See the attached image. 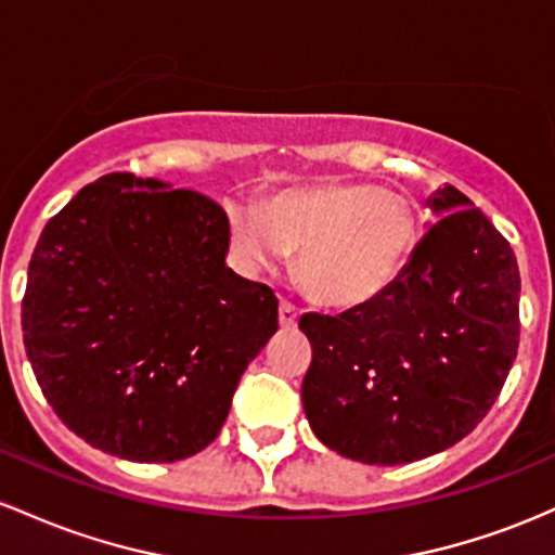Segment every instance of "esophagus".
Returning a JSON list of instances; mask_svg holds the SVG:
<instances>
[{"label": "esophagus", "mask_w": 555, "mask_h": 555, "mask_svg": "<svg viewBox=\"0 0 555 555\" xmlns=\"http://www.w3.org/2000/svg\"><path fill=\"white\" fill-rule=\"evenodd\" d=\"M278 320H280V327H283V330H294L296 322H298V311H296L294 304H288V301L280 304Z\"/></svg>", "instance_id": "1"}]
</instances>
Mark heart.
Segmentation results:
<instances>
[{
	"label": "heart",
	"mask_w": 555,
	"mask_h": 555,
	"mask_svg": "<svg viewBox=\"0 0 555 555\" xmlns=\"http://www.w3.org/2000/svg\"><path fill=\"white\" fill-rule=\"evenodd\" d=\"M230 241L248 270L296 254V283L317 307L359 309L388 294L420 244L414 204L375 183H322L278 191L261 207H228Z\"/></svg>",
	"instance_id": "heart-1"
}]
</instances>
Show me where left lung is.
Instances as JSON below:
<instances>
[{
    "label": "left lung",
    "mask_w": 555,
    "mask_h": 555,
    "mask_svg": "<svg viewBox=\"0 0 555 555\" xmlns=\"http://www.w3.org/2000/svg\"><path fill=\"white\" fill-rule=\"evenodd\" d=\"M393 288L338 317L304 314L309 427L361 464L420 462L490 412L519 346V267L508 241L453 185Z\"/></svg>",
    "instance_id": "1"
}]
</instances>
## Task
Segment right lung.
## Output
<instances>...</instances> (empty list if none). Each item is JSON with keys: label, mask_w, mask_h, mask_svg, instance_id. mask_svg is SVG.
Masks as SVG:
<instances>
[{"label": "right lung", "mask_w": 555, "mask_h": 555, "mask_svg": "<svg viewBox=\"0 0 555 555\" xmlns=\"http://www.w3.org/2000/svg\"><path fill=\"white\" fill-rule=\"evenodd\" d=\"M228 215L196 191L112 172L43 228L23 344L78 438L128 462H180L225 425L278 333V298L225 264Z\"/></svg>", "instance_id": "add662e5"}]
</instances>
